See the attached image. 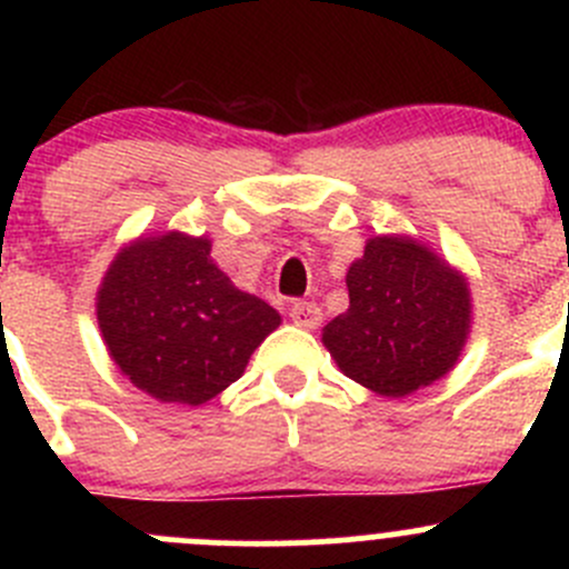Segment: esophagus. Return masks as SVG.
Masks as SVG:
<instances>
[{
	"label": "esophagus",
	"mask_w": 569,
	"mask_h": 569,
	"mask_svg": "<svg viewBox=\"0 0 569 569\" xmlns=\"http://www.w3.org/2000/svg\"><path fill=\"white\" fill-rule=\"evenodd\" d=\"M291 321L297 327H306V330H313V327L321 325V308L317 302H306V300H297L289 311Z\"/></svg>",
	"instance_id": "obj_1"
}]
</instances>
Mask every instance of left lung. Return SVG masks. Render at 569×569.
<instances>
[{
	"label": "left lung",
	"instance_id": "8db88e82",
	"mask_svg": "<svg viewBox=\"0 0 569 569\" xmlns=\"http://www.w3.org/2000/svg\"><path fill=\"white\" fill-rule=\"evenodd\" d=\"M349 308L321 341L349 380L380 396L416 393L449 375L470 332L462 272L410 237H375L347 272Z\"/></svg>",
	"mask_w": 569,
	"mask_h": 569
}]
</instances>
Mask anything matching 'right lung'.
<instances>
[{
    "instance_id": "1",
    "label": "right lung",
    "mask_w": 569,
    "mask_h": 569,
    "mask_svg": "<svg viewBox=\"0 0 569 569\" xmlns=\"http://www.w3.org/2000/svg\"><path fill=\"white\" fill-rule=\"evenodd\" d=\"M114 366L159 401L198 407L244 375L280 313L239 291L206 237H140L114 256L96 297Z\"/></svg>"
}]
</instances>
